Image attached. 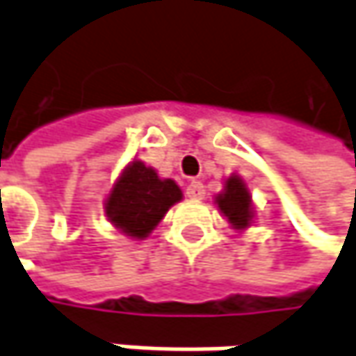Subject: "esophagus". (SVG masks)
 <instances>
[{
    "label": "esophagus",
    "mask_w": 356,
    "mask_h": 356,
    "mask_svg": "<svg viewBox=\"0 0 356 356\" xmlns=\"http://www.w3.org/2000/svg\"><path fill=\"white\" fill-rule=\"evenodd\" d=\"M187 197H191V199L205 197V189H203V185H201L199 181H191V183L187 185Z\"/></svg>",
    "instance_id": "1"
}]
</instances>
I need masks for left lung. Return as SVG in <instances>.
<instances>
[{"mask_svg": "<svg viewBox=\"0 0 356 356\" xmlns=\"http://www.w3.org/2000/svg\"><path fill=\"white\" fill-rule=\"evenodd\" d=\"M216 205H218L221 216L227 220V223L238 232L248 229L254 221L252 195H250L245 181L240 175H232L225 179L223 191L216 195Z\"/></svg>", "mask_w": 356, "mask_h": 356, "instance_id": "8db88e82", "label": "left lung"}]
</instances>
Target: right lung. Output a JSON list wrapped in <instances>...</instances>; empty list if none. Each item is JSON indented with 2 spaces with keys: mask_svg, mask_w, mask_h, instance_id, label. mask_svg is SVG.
Returning a JSON list of instances; mask_svg holds the SVG:
<instances>
[{
  "mask_svg": "<svg viewBox=\"0 0 356 356\" xmlns=\"http://www.w3.org/2000/svg\"><path fill=\"white\" fill-rule=\"evenodd\" d=\"M181 199L183 191L173 179H161L153 167L135 159L115 181L104 213L124 236L145 240Z\"/></svg>",
  "mask_w": 356,
  "mask_h": 356,
  "instance_id": "1",
  "label": "right lung"
}]
</instances>
